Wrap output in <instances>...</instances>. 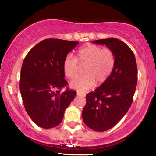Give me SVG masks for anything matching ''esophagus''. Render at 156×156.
Wrapping results in <instances>:
<instances>
[{
    "label": "esophagus",
    "instance_id": "34e87169",
    "mask_svg": "<svg viewBox=\"0 0 156 156\" xmlns=\"http://www.w3.org/2000/svg\"><path fill=\"white\" fill-rule=\"evenodd\" d=\"M77 95H78V96H80V97H84L85 94H84V93L78 92V93H77Z\"/></svg>",
    "mask_w": 156,
    "mask_h": 156
}]
</instances>
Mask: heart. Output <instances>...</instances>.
I'll return each mask as SVG.
<instances>
[{
  "label": "heart",
  "instance_id": "heart-1",
  "mask_svg": "<svg viewBox=\"0 0 156 156\" xmlns=\"http://www.w3.org/2000/svg\"><path fill=\"white\" fill-rule=\"evenodd\" d=\"M78 62L86 64L84 75L73 79L70 86L78 92L84 93L94 86L101 85L108 79L113 71L115 55L109 48H103L97 45L88 44L80 48L76 58L67 55L63 62V71L68 78H73L78 70Z\"/></svg>",
  "mask_w": 156,
  "mask_h": 156
}]
</instances>
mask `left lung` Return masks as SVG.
<instances>
[{"mask_svg":"<svg viewBox=\"0 0 156 156\" xmlns=\"http://www.w3.org/2000/svg\"><path fill=\"white\" fill-rule=\"evenodd\" d=\"M93 43L106 45L115 55L111 76L94 92L86 95V104L82 111L85 124L101 132L115 126L130 108L136 88L138 70L133 52L123 41L111 38Z\"/></svg>","mask_w":156,"mask_h":156,"instance_id":"left-lung-1","label":"left lung"}]
</instances>
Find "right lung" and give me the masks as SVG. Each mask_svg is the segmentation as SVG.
Wrapping results in <instances>:
<instances>
[{
	"instance_id": "add662e5",
	"label": "right lung",
	"mask_w": 156,
	"mask_h": 156,
	"mask_svg": "<svg viewBox=\"0 0 156 156\" xmlns=\"http://www.w3.org/2000/svg\"><path fill=\"white\" fill-rule=\"evenodd\" d=\"M76 41L45 39L27 54L20 70V90L25 109L43 128L58 126L76 92L67 88L63 62L78 45Z\"/></svg>"
}]
</instances>
